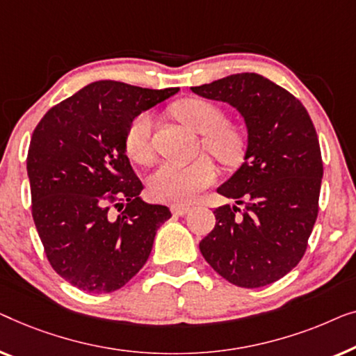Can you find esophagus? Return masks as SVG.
<instances>
[{
  "mask_svg": "<svg viewBox=\"0 0 356 356\" xmlns=\"http://www.w3.org/2000/svg\"><path fill=\"white\" fill-rule=\"evenodd\" d=\"M190 211V207L187 204H177V207H172V213L176 214V216H184V214H187Z\"/></svg>",
  "mask_w": 356,
  "mask_h": 356,
  "instance_id": "esophagus-1",
  "label": "esophagus"
}]
</instances>
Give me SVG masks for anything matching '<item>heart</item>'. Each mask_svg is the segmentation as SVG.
Returning <instances> with one entry per match:
<instances>
[{
    "label": "heart",
    "mask_w": 356,
    "mask_h": 356,
    "mask_svg": "<svg viewBox=\"0 0 356 356\" xmlns=\"http://www.w3.org/2000/svg\"><path fill=\"white\" fill-rule=\"evenodd\" d=\"M172 114L202 137L204 152L224 164H235L242 158L243 138L237 129L226 124V114L203 98H185L172 106ZM153 118L140 113L126 132V152L134 161L147 163L152 158ZM216 180V168L208 158L188 164L163 163L149 179V192L159 202L180 204L192 202L200 192Z\"/></svg>",
    "instance_id": "obj_1"
}]
</instances>
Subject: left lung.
<instances>
[{
  "label": "left lung",
  "mask_w": 356,
  "mask_h": 356,
  "mask_svg": "<svg viewBox=\"0 0 356 356\" xmlns=\"http://www.w3.org/2000/svg\"><path fill=\"white\" fill-rule=\"evenodd\" d=\"M192 92L237 109L248 134L242 166L218 188L245 207L214 209L216 226L200 252L230 284L264 287L297 266L316 222L323 179L316 130L292 93L259 74H232Z\"/></svg>",
  "instance_id": "left-lung-1"
}]
</instances>
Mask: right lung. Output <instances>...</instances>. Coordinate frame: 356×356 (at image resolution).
Listing matches in <instances>:
<instances>
[{"label":"right lung","instance_id":"1","mask_svg":"<svg viewBox=\"0 0 356 356\" xmlns=\"http://www.w3.org/2000/svg\"><path fill=\"white\" fill-rule=\"evenodd\" d=\"M177 92L98 80L53 106L33 130L27 174L35 227L54 271L83 292L126 285L171 218L168 207L140 198L126 132L135 116ZM124 206L112 216L111 207Z\"/></svg>","mask_w":356,"mask_h":356}]
</instances>
